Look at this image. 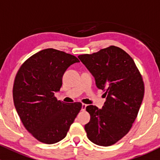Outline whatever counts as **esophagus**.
Instances as JSON below:
<instances>
[{"instance_id":"obj_1","label":"esophagus","mask_w":160,"mask_h":160,"mask_svg":"<svg viewBox=\"0 0 160 160\" xmlns=\"http://www.w3.org/2000/svg\"><path fill=\"white\" fill-rule=\"evenodd\" d=\"M86 108H87V104H82V108H81V110H82V111H85V109H86Z\"/></svg>"}]
</instances>
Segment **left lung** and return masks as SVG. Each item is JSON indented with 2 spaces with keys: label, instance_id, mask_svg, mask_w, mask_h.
<instances>
[{
  "label": "left lung",
  "instance_id": "1",
  "mask_svg": "<svg viewBox=\"0 0 160 160\" xmlns=\"http://www.w3.org/2000/svg\"><path fill=\"white\" fill-rule=\"evenodd\" d=\"M78 58L106 97L101 109L86 108L90 115L84 126L88 138L98 146H111L129 132L136 118L144 97L142 76L129 55L114 46Z\"/></svg>",
  "mask_w": 160,
  "mask_h": 160
}]
</instances>
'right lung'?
Returning a JSON list of instances; mask_svg holds the SVG:
<instances>
[{
  "label": "right lung",
  "mask_w": 160,
  "mask_h": 160,
  "mask_svg": "<svg viewBox=\"0 0 160 160\" xmlns=\"http://www.w3.org/2000/svg\"><path fill=\"white\" fill-rule=\"evenodd\" d=\"M79 62L64 52L43 49L27 59L16 75L14 107L25 128L41 142L63 139L81 109V103L67 104L54 97L62 87L64 72Z\"/></svg>",
  "instance_id": "add662e5"
}]
</instances>
